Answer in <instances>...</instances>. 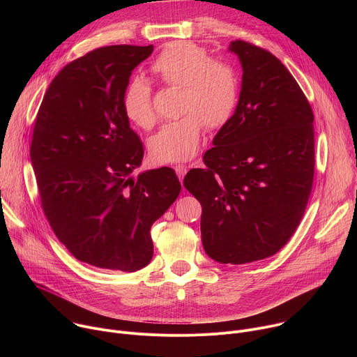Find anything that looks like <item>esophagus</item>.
Instances as JSON below:
<instances>
[{
	"label": "esophagus",
	"mask_w": 357,
	"mask_h": 357,
	"mask_svg": "<svg viewBox=\"0 0 357 357\" xmlns=\"http://www.w3.org/2000/svg\"><path fill=\"white\" fill-rule=\"evenodd\" d=\"M174 169L176 171V174H178L179 179H183L185 174L188 172V167H186V165H183V164H176V165H174Z\"/></svg>",
	"instance_id": "obj_1"
}]
</instances>
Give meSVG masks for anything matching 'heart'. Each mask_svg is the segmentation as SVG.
<instances>
[{
	"label": "heart",
	"instance_id": "heart-1",
	"mask_svg": "<svg viewBox=\"0 0 357 357\" xmlns=\"http://www.w3.org/2000/svg\"><path fill=\"white\" fill-rule=\"evenodd\" d=\"M151 73L171 87H181V117L165 124L149 142L151 155L158 162H179L192 158L200 144L203 126L225 127L238 103V79L234 69L211 56L192 42L167 45L151 63ZM123 109L130 121L148 130L157 121L151 86L132 79L123 96Z\"/></svg>",
	"mask_w": 357,
	"mask_h": 357
}]
</instances>
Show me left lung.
Listing matches in <instances>:
<instances>
[{"label":"left lung","mask_w":357,"mask_h":357,"mask_svg":"<svg viewBox=\"0 0 357 357\" xmlns=\"http://www.w3.org/2000/svg\"><path fill=\"white\" fill-rule=\"evenodd\" d=\"M243 68L230 121L190 169L185 188L202 205L206 254L222 264L274 256L296 230L312 190L314 113L296 80L268 50L233 40Z\"/></svg>","instance_id":"left-lung-1"}]
</instances>
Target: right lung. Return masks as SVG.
I'll return each mask as SVG.
<instances>
[{
  "instance_id": "obj_1",
  "label": "right lung",
  "mask_w": 357,
  "mask_h": 357,
  "mask_svg": "<svg viewBox=\"0 0 357 357\" xmlns=\"http://www.w3.org/2000/svg\"><path fill=\"white\" fill-rule=\"evenodd\" d=\"M154 46L113 45L66 65L49 84L31 142L42 209L73 256L132 273L154 254L151 226L181 192L172 168L135 179L144 146L123 109L131 72Z\"/></svg>"
}]
</instances>
